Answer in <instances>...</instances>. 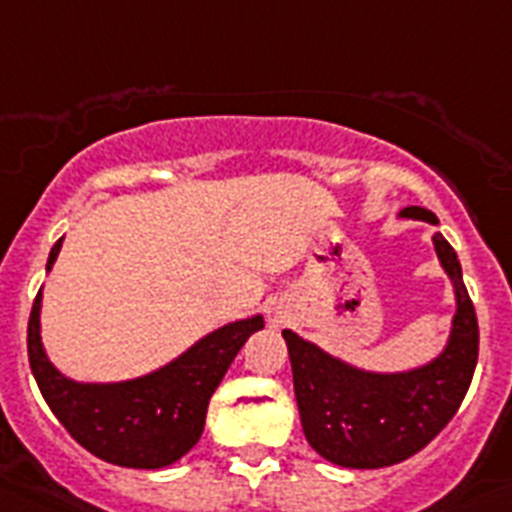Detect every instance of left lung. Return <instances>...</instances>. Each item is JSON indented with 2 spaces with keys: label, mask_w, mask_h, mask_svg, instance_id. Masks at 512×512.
<instances>
[{
  "label": "left lung",
  "mask_w": 512,
  "mask_h": 512,
  "mask_svg": "<svg viewBox=\"0 0 512 512\" xmlns=\"http://www.w3.org/2000/svg\"><path fill=\"white\" fill-rule=\"evenodd\" d=\"M403 217L437 225L429 209L408 206ZM437 256L458 298L453 335L445 353L405 374H366L327 356L285 329L293 387L308 445L345 468H384L411 458L458 413L479 358V322L463 285L458 253L434 235Z\"/></svg>",
  "instance_id": "obj_1"
}]
</instances>
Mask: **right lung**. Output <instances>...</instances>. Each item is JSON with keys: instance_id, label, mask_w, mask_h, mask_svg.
<instances>
[{"instance_id": "right-lung-1", "label": "right lung", "mask_w": 512, "mask_h": 512, "mask_svg": "<svg viewBox=\"0 0 512 512\" xmlns=\"http://www.w3.org/2000/svg\"><path fill=\"white\" fill-rule=\"evenodd\" d=\"M62 240L49 253L52 269ZM41 290L28 319V361L38 390L70 437L96 458L125 468H164L183 458L204 432L206 408L261 316L227 324L149 377L120 384H78L46 361L38 335Z\"/></svg>"}]
</instances>
